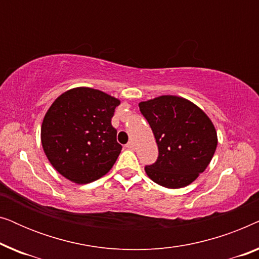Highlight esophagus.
<instances>
[{"label": "esophagus", "instance_id": "obj_1", "mask_svg": "<svg viewBox=\"0 0 259 259\" xmlns=\"http://www.w3.org/2000/svg\"><path fill=\"white\" fill-rule=\"evenodd\" d=\"M126 148H128V150H133V148H134V144H133V141H130V143L126 145Z\"/></svg>", "mask_w": 259, "mask_h": 259}]
</instances>
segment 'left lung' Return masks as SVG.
Segmentation results:
<instances>
[{
	"instance_id": "1",
	"label": "left lung",
	"mask_w": 259,
	"mask_h": 259,
	"mask_svg": "<svg viewBox=\"0 0 259 259\" xmlns=\"http://www.w3.org/2000/svg\"><path fill=\"white\" fill-rule=\"evenodd\" d=\"M141 114L150 123L159 155L145 167L159 185L180 189L190 185L205 171L217 148V132L204 111L176 95L141 101Z\"/></svg>"
}]
</instances>
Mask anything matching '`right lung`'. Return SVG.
Instances as JSON below:
<instances>
[{"label": "right lung", "mask_w": 259, "mask_h": 259, "mask_svg": "<svg viewBox=\"0 0 259 259\" xmlns=\"http://www.w3.org/2000/svg\"><path fill=\"white\" fill-rule=\"evenodd\" d=\"M120 100L88 87L62 93L46 113L41 143L60 175L88 184L113 167L122 146L111 120Z\"/></svg>", "instance_id": "obj_1"}]
</instances>
